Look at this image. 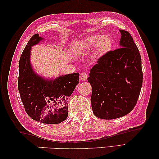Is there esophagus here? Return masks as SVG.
I'll use <instances>...</instances> for the list:
<instances>
[{
  "mask_svg": "<svg viewBox=\"0 0 159 159\" xmlns=\"http://www.w3.org/2000/svg\"><path fill=\"white\" fill-rule=\"evenodd\" d=\"M87 77H88V75L87 72H82V73L80 74V80H82V81H85V80L87 79Z\"/></svg>",
  "mask_w": 159,
  "mask_h": 159,
  "instance_id": "1",
  "label": "esophagus"
}]
</instances>
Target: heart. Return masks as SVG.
I'll list each match as a JSON object with an SVG mask.
<instances>
[{
    "instance_id": "obj_1",
    "label": "heart",
    "mask_w": 159,
    "mask_h": 159,
    "mask_svg": "<svg viewBox=\"0 0 159 159\" xmlns=\"http://www.w3.org/2000/svg\"><path fill=\"white\" fill-rule=\"evenodd\" d=\"M112 46L113 40L111 36L95 34L77 41L74 48L77 51H88L95 47L93 55L97 58H100L110 51Z\"/></svg>"
}]
</instances>
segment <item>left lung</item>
<instances>
[{"instance_id":"1","label":"left lung","mask_w":159,"mask_h":159,"mask_svg":"<svg viewBox=\"0 0 159 159\" xmlns=\"http://www.w3.org/2000/svg\"><path fill=\"white\" fill-rule=\"evenodd\" d=\"M120 48L108 51L90 70L92 108L98 118H120L132 111L142 86V59L133 39L120 30Z\"/></svg>"}]
</instances>
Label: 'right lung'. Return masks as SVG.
<instances>
[{"label": "right lung", "instance_id": "1", "mask_svg": "<svg viewBox=\"0 0 159 159\" xmlns=\"http://www.w3.org/2000/svg\"><path fill=\"white\" fill-rule=\"evenodd\" d=\"M44 39L32 36L20 56L18 90L26 113L31 118L45 124H58L67 118V99L79 83L80 74L46 79L36 73L30 62L32 46Z\"/></svg>", "mask_w": 159, "mask_h": 159}]
</instances>
